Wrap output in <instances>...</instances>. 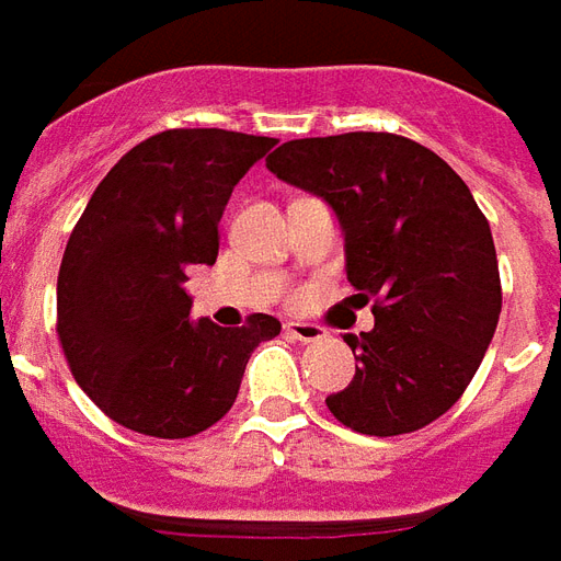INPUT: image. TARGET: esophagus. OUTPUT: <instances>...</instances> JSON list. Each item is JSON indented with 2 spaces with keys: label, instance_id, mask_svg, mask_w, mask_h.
<instances>
[{
  "label": "esophagus",
  "instance_id": "esophagus-1",
  "mask_svg": "<svg viewBox=\"0 0 561 561\" xmlns=\"http://www.w3.org/2000/svg\"><path fill=\"white\" fill-rule=\"evenodd\" d=\"M286 337H293V341H301V343H317L325 337V329L322 325H313V322H286L284 325Z\"/></svg>",
  "mask_w": 561,
  "mask_h": 561
}]
</instances>
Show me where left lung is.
I'll list each match as a JSON object with an SVG mask.
<instances>
[{"label": "left lung", "mask_w": 561, "mask_h": 561, "mask_svg": "<svg viewBox=\"0 0 561 561\" xmlns=\"http://www.w3.org/2000/svg\"><path fill=\"white\" fill-rule=\"evenodd\" d=\"M265 167L329 203L353 298H376L374 329L343 334L355 376L325 398L331 415L398 436L451 410L502 310L490 224L463 179L421 142L374 130L289 140Z\"/></svg>", "instance_id": "1"}]
</instances>
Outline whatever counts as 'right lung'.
Returning a JSON list of instances; mask_svg holds the SVG:
<instances>
[{
  "mask_svg": "<svg viewBox=\"0 0 561 561\" xmlns=\"http://www.w3.org/2000/svg\"><path fill=\"white\" fill-rule=\"evenodd\" d=\"M277 140L175 128L134 146L77 220L56 284V331L77 386L128 431L185 439L220 421L280 322L191 320V265H215L232 187Z\"/></svg>",
  "mask_w": 561,
  "mask_h": 561,
  "instance_id": "right-lung-1",
  "label": "right lung"
}]
</instances>
